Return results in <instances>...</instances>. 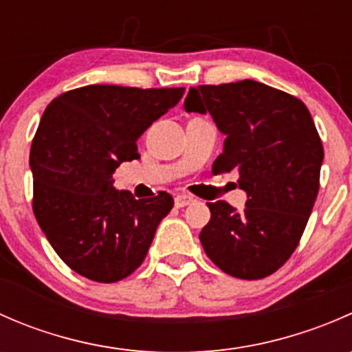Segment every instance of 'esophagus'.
I'll use <instances>...</instances> for the list:
<instances>
[{
    "instance_id": "1",
    "label": "esophagus",
    "mask_w": 352,
    "mask_h": 352,
    "mask_svg": "<svg viewBox=\"0 0 352 352\" xmlns=\"http://www.w3.org/2000/svg\"><path fill=\"white\" fill-rule=\"evenodd\" d=\"M190 202H194V197L189 196V194H179V196L175 197L177 208H184V206L190 204Z\"/></svg>"
}]
</instances>
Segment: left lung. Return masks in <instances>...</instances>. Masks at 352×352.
Returning <instances> with one entry per match:
<instances>
[{"label":"left lung","instance_id":"1","mask_svg":"<svg viewBox=\"0 0 352 352\" xmlns=\"http://www.w3.org/2000/svg\"><path fill=\"white\" fill-rule=\"evenodd\" d=\"M187 112H209L226 136L212 173H239L243 211L208 202L199 240L226 274L262 279L300 243L320 187L324 146L300 98L254 80L190 88Z\"/></svg>","mask_w":352,"mask_h":352}]
</instances>
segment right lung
Segmentation results:
<instances>
[{
	"label": "right lung",
	"instance_id": "right-lung-1",
	"mask_svg": "<svg viewBox=\"0 0 352 352\" xmlns=\"http://www.w3.org/2000/svg\"><path fill=\"white\" fill-rule=\"evenodd\" d=\"M184 91L88 85L44 110L30 148L32 208L56 254L83 278L116 283L143 264L173 197L134 199L116 190L112 173L140 158V136Z\"/></svg>",
	"mask_w": 352,
	"mask_h": 352
}]
</instances>
